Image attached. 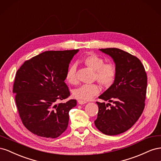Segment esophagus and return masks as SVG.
<instances>
[{"label": "esophagus", "instance_id": "obj_1", "mask_svg": "<svg viewBox=\"0 0 161 161\" xmlns=\"http://www.w3.org/2000/svg\"><path fill=\"white\" fill-rule=\"evenodd\" d=\"M78 103H79V104H80V105H82V104H85V103H86V101L79 100V101H78Z\"/></svg>", "mask_w": 161, "mask_h": 161}]
</instances>
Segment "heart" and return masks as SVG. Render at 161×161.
<instances>
[{
	"label": "heart",
	"instance_id": "obj_1",
	"mask_svg": "<svg viewBox=\"0 0 161 161\" xmlns=\"http://www.w3.org/2000/svg\"><path fill=\"white\" fill-rule=\"evenodd\" d=\"M81 62L89 69L95 71L94 79L98 82L101 86L109 88L113 84L116 76V67L113 63H104L103 58L92 53L82 58ZM66 79L70 85L77 84L76 66L75 64L70 66L68 69ZM99 92V87L97 85H84L73 90L72 95L77 99L86 101L92 99L98 95Z\"/></svg>",
	"mask_w": 161,
	"mask_h": 161
}]
</instances>
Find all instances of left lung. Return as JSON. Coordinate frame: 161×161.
Returning <instances> with one entry per match:
<instances>
[{
	"instance_id": "8db88e82",
	"label": "left lung",
	"mask_w": 161,
	"mask_h": 161,
	"mask_svg": "<svg viewBox=\"0 0 161 161\" xmlns=\"http://www.w3.org/2000/svg\"><path fill=\"white\" fill-rule=\"evenodd\" d=\"M99 50L114 60L116 76L114 83L99 97L108 103L96 102L99 111L95 125L106 135H118L129 130L142 114L147 76L137 57L118 48Z\"/></svg>"
}]
</instances>
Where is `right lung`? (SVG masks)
<instances>
[{"label": "right lung", "mask_w": 161, "mask_h": 161, "mask_svg": "<svg viewBox=\"0 0 161 161\" xmlns=\"http://www.w3.org/2000/svg\"><path fill=\"white\" fill-rule=\"evenodd\" d=\"M79 50L46 51L23 63L13 92L23 125L38 136L55 138L66 130L69 111L76 105L64 82L69 64Z\"/></svg>", "instance_id": "add662e5"}]
</instances>
